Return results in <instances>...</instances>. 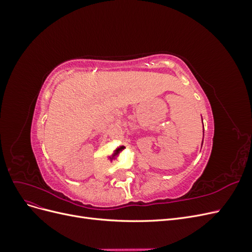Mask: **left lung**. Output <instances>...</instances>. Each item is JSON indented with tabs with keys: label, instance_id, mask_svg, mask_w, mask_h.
Here are the masks:
<instances>
[{
	"label": "left lung",
	"instance_id": "left-lung-1",
	"mask_svg": "<svg viewBox=\"0 0 252 252\" xmlns=\"http://www.w3.org/2000/svg\"><path fill=\"white\" fill-rule=\"evenodd\" d=\"M202 143H203V142H202Z\"/></svg>",
	"mask_w": 252,
	"mask_h": 252
}]
</instances>
